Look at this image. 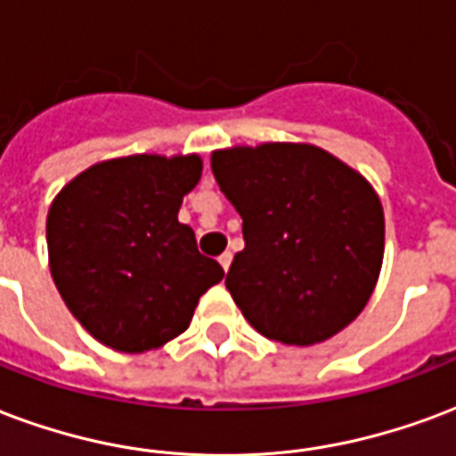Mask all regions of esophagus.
<instances>
[{"mask_svg":"<svg viewBox=\"0 0 456 456\" xmlns=\"http://www.w3.org/2000/svg\"><path fill=\"white\" fill-rule=\"evenodd\" d=\"M232 258H234V256H232V251H224V254L219 256V263H222V268H224V271H229V265H232Z\"/></svg>","mask_w":456,"mask_h":456,"instance_id":"1","label":"esophagus"}]
</instances>
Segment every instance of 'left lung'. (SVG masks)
I'll use <instances>...</instances> for the list:
<instances>
[{
	"mask_svg": "<svg viewBox=\"0 0 456 456\" xmlns=\"http://www.w3.org/2000/svg\"><path fill=\"white\" fill-rule=\"evenodd\" d=\"M212 174L244 219V251L224 285L265 338L312 346L362 312L384 256L382 202L365 178L312 144L212 154Z\"/></svg>",
	"mask_w": 456,
	"mask_h": 456,
	"instance_id": "1",
	"label": "left lung"
}]
</instances>
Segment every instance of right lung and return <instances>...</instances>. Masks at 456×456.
Masks as SVG:
<instances>
[{
	"instance_id": "add662e5",
	"label": "right lung",
	"mask_w": 456,
	"mask_h": 456,
	"mask_svg": "<svg viewBox=\"0 0 456 456\" xmlns=\"http://www.w3.org/2000/svg\"><path fill=\"white\" fill-rule=\"evenodd\" d=\"M198 157H125L84 171L48 212L50 271L67 309L108 348L144 353L188 329L224 278L178 222Z\"/></svg>"
}]
</instances>
